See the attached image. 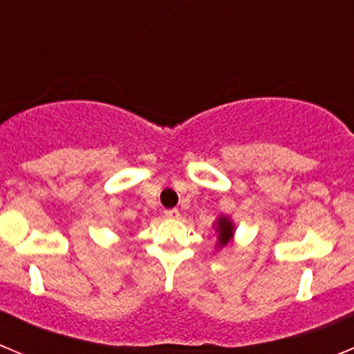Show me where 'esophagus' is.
Returning a JSON list of instances; mask_svg holds the SVG:
<instances>
[{
    "mask_svg": "<svg viewBox=\"0 0 354 354\" xmlns=\"http://www.w3.org/2000/svg\"><path fill=\"white\" fill-rule=\"evenodd\" d=\"M165 216L170 218V220H177V218L180 216V212L177 211V209H168V211H165Z\"/></svg>",
    "mask_w": 354,
    "mask_h": 354,
    "instance_id": "esophagus-1",
    "label": "esophagus"
}]
</instances>
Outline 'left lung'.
<instances>
[{"label": "left lung", "instance_id": "left-lung-1", "mask_svg": "<svg viewBox=\"0 0 354 354\" xmlns=\"http://www.w3.org/2000/svg\"><path fill=\"white\" fill-rule=\"evenodd\" d=\"M216 232V250L227 248V246L234 245V236H236V225H234L230 216H218L216 221L212 223Z\"/></svg>", "mask_w": 354, "mask_h": 354}]
</instances>
